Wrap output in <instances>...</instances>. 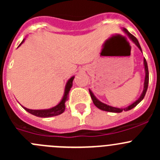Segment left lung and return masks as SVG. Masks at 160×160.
<instances>
[{
    "label": "left lung",
    "mask_w": 160,
    "mask_h": 160,
    "mask_svg": "<svg viewBox=\"0 0 160 160\" xmlns=\"http://www.w3.org/2000/svg\"><path fill=\"white\" fill-rule=\"evenodd\" d=\"M122 31H123L125 34H127L128 37L130 38L131 40H132V42L135 43V46H136L137 47L140 49V51L142 52V48H141V46H140L138 39H137V38H135L134 35H132V34H131L130 32L126 29V28H122ZM143 64H144L145 73H146V76H145V80H144V87H143L142 93H141L140 97L136 100V101H134V102L132 103V104H131L130 105L127 106V107H125V108H119L112 107V106L108 105V104H104V103L101 102V101H99V100H98V98L95 97V95L93 94V93L92 92V90L89 89L90 97H91L92 101H93V103L94 104V105L96 106L98 108L101 109V110L104 111H108V112H113V113H121V112H122L123 111H129V110H131V109L134 108H135L136 105H138V104H139L142 101L143 98H144L145 95H146V91H147V89H148V84H149V70H148L147 62H146V60L145 58H144V59H143Z\"/></svg>",
    "instance_id": "left-lung-1"
}]
</instances>
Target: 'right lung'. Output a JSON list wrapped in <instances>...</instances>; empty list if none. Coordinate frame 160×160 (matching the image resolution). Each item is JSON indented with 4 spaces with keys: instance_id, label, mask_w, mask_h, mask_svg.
<instances>
[{
    "instance_id": "right-lung-1",
    "label": "right lung",
    "mask_w": 160,
    "mask_h": 160,
    "mask_svg": "<svg viewBox=\"0 0 160 160\" xmlns=\"http://www.w3.org/2000/svg\"><path fill=\"white\" fill-rule=\"evenodd\" d=\"M25 38H24V39L22 40V42H21V44L19 45L18 47L24 42H25ZM74 77H75L74 76L71 77L68 80V81L67 82V84H66L65 86V90H64L63 96H62V98L61 99V101H59V103L57 104V105L54 106V107L51 108L41 109V110L28 109L27 108L23 107V106H22V108H23L25 111H28V113H30V114L39 118H50V117H53V116H56V115H59V114H61L62 113L64 112V111H65V108H66L65 102L67 101V99H68V95H69V93H70L71 88H72V81H73Z\"/></svg>"
}]
</instances>
